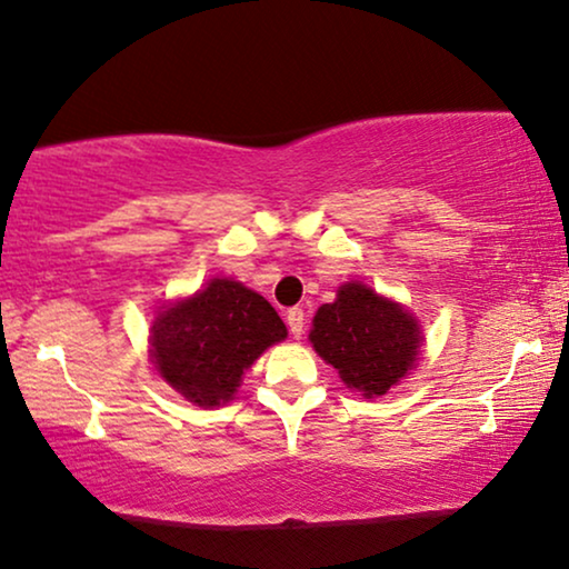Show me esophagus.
<instances>
[{
    "label": "esophagus",
    "mask_w": 569,
    "mask_h": 569,
    "mask_svg": "<svg viewBox=\"0 0 569 569\" xmlns=\"http://www.w3.org/2000/svg\"><path fill=\"white\" fill-rule=\"evenodd\" d=\"M287 326H290V333L295 339L302 337V331H306V313H302V308L287 310Z\"/></svg>",
    "instance_id": "esophagus-1"
}]
</instances>
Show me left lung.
<instances>
[{
    "mask_svg": "<svg viewBox=\"0 0 569 569\" xmlns=\"http://www.w3.org/2000/svg\"><path fill=\"white\" fill-rule=\"evenodd\" d=\"M316 352L339 370L347 388L383 396L411 370L419 355V326L407 310L360 282L318 308L310 331Z\"/></svg>",
    "mask_w": 569,
    "mask_h": 569,
    "instance_id": "1",
    "label": "left lung"
}]
</instances>
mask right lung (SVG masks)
<instances>
[{"label":"right lung","mask_w":569,"mask_h":569,"mask_svg":"<svg viewBox=\"0 0 569 569\" xmlns=\"http://www.w3.org/2000/svg\"><path fill=\"white\" fill-rule=\"evenodd\" d=\"M287 329L277 310L232 279H212L152 323L154 368L199 407L230 401L240 376Z\"/></svg>","instance_id":"obj_1"}]
</instances>
